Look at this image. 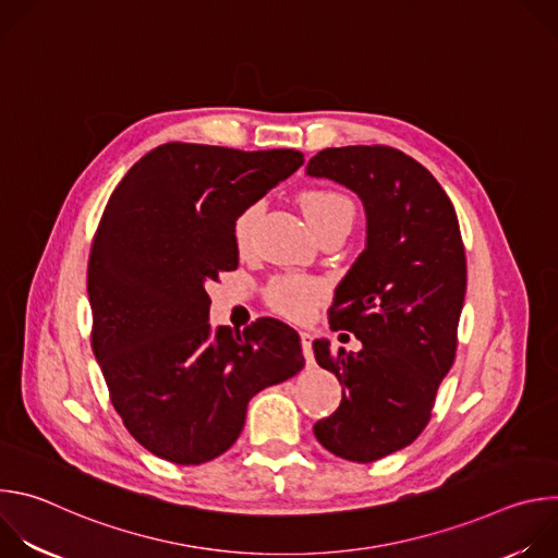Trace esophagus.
<instances>
[{
    "label": "esophagus",
    "mask_w": 558,
    "mask_h": 558,
    "mask_svg": "<svg viewBox=\"0 0 558 558\" xmlns=\"http://www.w3.org/2000/svg\"><path fill=\"white\" fill-rule=\"evenodd\" d=\"M311 340H313V336H311L308 331H300V344H302V353H304V357H306V364H313Z\"/></svg>",
    "instance_id": "obj_1"
}]
</instances>
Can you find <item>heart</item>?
Returning a JSON list of instances; mask_svg holds the SVG:
<instances>
[{
  "instance_id": "1",
  "label": "heart",
  "mask_w": 558,
  "mask_h": 558,
  "mask_svg": "<svg viewBox=\"0 0 558 558\" xmlns=\"http://www.w3.org/2000/svg\"><path fill=\"white\" fill-rule=\"evenodd\" d=\"M300 203L308 222L317 233L340 222L351 225L355 216V207L351 198L329 187L306 190ZM258 216H260V203H252L233 220V243L241 252H247L252 247ZM325 295H327V284L323 280L298 276V274H284L274 278L265 291L267 304L276 313L291 317V320H304V317L325 300Z\"/></svg>"
}]
</instances>
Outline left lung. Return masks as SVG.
I'll return each instance as SVG.
<instances>
[{"label": "left lung", "mask_w": 558, "mask_h": 558, "mask_svg": "<svg viewBox=\"0 0 558 558\" xmlns=\"http://www.w3.org/2000/svg\"><path fill=\"white\" fill-rule=\"evenodd\" d=\"M308 177L353 190L366 209V250L336 291L333 331L360 353L315 340L317 364L336 373L342 402L313 433L329 452L371 463L413 444L457 351L465 252L454 207L413 156L388 145L317 151Z\"/></svg>", "instance_id": "8db88e82"}]
</instances>
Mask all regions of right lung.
I'll return each mask as SVG.
<instances>
[{"label": "right lung", "instance_id": "add662e5", "mask_svg": "<svg viewBox=\"0 0 558 558\" xmlns=\"http://www.w3.org/2000/svg\"><path fill=\"white\" fill-rule=\"evenodd\" d=\"M304 163L298 149L166 143L112 192L88 260L93 351L110 402L151 454L216 459L252 397L304 366L298 333L258 317L211 336L207 284L238 267L233 220Z\"/></svg>", "mask_w": 558, "mask_h": 558}]
</instances>
